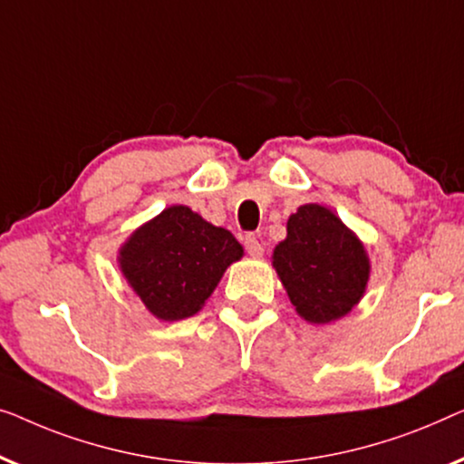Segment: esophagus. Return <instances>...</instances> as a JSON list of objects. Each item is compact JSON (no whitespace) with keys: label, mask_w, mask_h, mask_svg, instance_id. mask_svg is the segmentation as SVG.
<instances>
[{"label":"esophagus","mask_w":464,"mask_h":464,"mask_svg":"<svg viewBox=\"0 0 464 464\" xmlns=\"http://www.w3.org/2000/svg\"><path fill=\"white\" fill-rule=\"evenodd\" d=\"M244 246H246V250H247V254H250V256H254V258L263 256L265 247H263V244H260V241H258L256 235H246Z\"/></svg>","instance_id":"esophagus-1"}]
</instances>
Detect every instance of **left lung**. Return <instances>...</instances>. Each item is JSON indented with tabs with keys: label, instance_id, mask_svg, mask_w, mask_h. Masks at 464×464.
I'll return each mask as SVG.
<instances>
[{
	"label": "left lung",
	"instance_id": "8db88e82",
	"mask_svg": "<svg viewBox=\"0 0 464 464\" xmlns=\"http://www.w3.org/2000/svg\"><path fill=\"white\" fill-rule=\"evenodd\" d=\"M285 231L271 258L298 315L315 325L349 315L370 282L372 265L362 239L319 204L300 206Z\"/></svg>",
	"mask_w": 464,
	"mask_h": 464
}]
</instances>
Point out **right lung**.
I'll return each mask as SVG.
<instances>
[{"label":"right lung","mask_w":464,"mask_h":464,"mask_svg":"<svg viewBox=\"0 0 464 464\" xmlns=\"http://www.w3.org/2000/svg\"><path fill=\"white\" fill-rule=\"evenodd\" d=\"M241 256L244 247L231 231L176 204L130 235L117 263L153 317L180 322L201 311L227 266Z\"/></svg>","instance_id":"1"}]
</instances>
